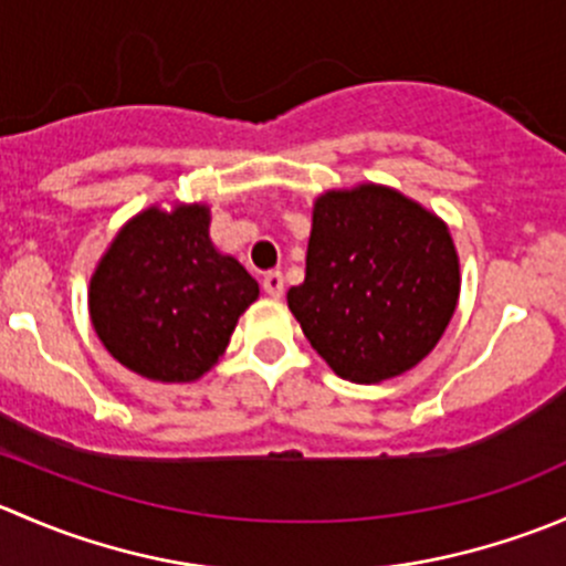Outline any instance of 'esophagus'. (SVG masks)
<instances>
[{
    "instance_id": "obj_1",
    "label": "esophagus",
    "mask_w": 566,
    "mask_h": 566,
    "mask_svg": "<svg viewBox=\"0 0 566 566\" xmlns=\"http://www.w3.org/2000/svg\"><path fill=\"white\" fill-rule=\"evenodd\" d=\"M262 290H265L271 298H282V293H284L282 271H268L265 276H262Z\"/></svg>"
}]
</instances>
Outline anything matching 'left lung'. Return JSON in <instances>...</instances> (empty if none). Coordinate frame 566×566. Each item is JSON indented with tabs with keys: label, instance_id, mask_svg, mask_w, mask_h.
I'll list each match as a JSON object with an SVG mask.
<instances>
[{
	"label": "left lung",
	"instance_id": "1",
	"mask_svg": "<svg viewBox=\"0 0 566 566\" xmlns=\"http://www.w3.org/2000/svg\"><path fill=\"white\" fill-rule=\"evenodd\" d=\"M458 295V251L436 213L375 182L317 197L306 276L287 306L339 378L380 384L413 369Z\"/></svg>",
	"mask_w": 566,
	"mask_h": 566
}]
</instances>
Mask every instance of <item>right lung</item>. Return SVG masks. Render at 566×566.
<instances>
[{
    "label": "right lung",
    "instance_id": "right-lung-1",
    "mask_svg": "<svg viewBox=\"0 0 566 566\" xmlns=\"http://www.w3.org/2000/svg\"><path fill=\"white\" fill-rule=\"evenodd\" d=\"M208 227L205 205L142 210L117 232L90 279L95 334L142 378H202L260 295L247 268L216 251Z\"/></svg>",
    "mask_w": 566,
    "mask_h": 566
}]
</instances>
